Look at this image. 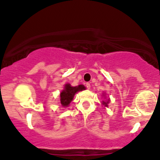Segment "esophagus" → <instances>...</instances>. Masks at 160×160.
<instances>
[{
  "mask_svg": "<svg viewBox=\"0 0 160 160\" xmlns=\"http://www.w3.org/2000/svg\"><path fill=\"white\" fill-rule=\"evenodd\" d=\"M86 87H87V89H90V83H88V82L86 83Z\"/></svg>",
  "mask_w": 160,
  "mask_h": 160,
  "instance_id": "obj_1",
  "label": "esophagus"
}]
</instances>
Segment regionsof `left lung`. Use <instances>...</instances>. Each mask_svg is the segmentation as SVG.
<instances>
[{"label":"left lung","mask_w":160,"mask_h":160,"mask_svg":"<svg viewBox=\"0 0 160 160\" xmlns=\"http://www.w3.org/2000/svg\"><path fill=\"white\" fill-rule=\"evenodd\" d=\"M109 102H110V98H108V99H107V101H102V105L103 106H105V107H108V105H107V104H108L109 103Z\"/></svg>","instance_id":"left-lung-1"}]
</instances>
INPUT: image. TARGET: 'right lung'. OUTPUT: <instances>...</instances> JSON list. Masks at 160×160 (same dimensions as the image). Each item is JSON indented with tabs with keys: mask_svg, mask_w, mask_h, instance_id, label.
<instances>
[{
	"mask_svg": "<svg viewBox=\"0 0 160 160\" xmlns=\"http://www.w3.org/2000/svg\"><path fill=\"white\" fill-rule=\"evenodd\" d=\"M86 90V87L83 85H78V87H72L70 84L65 85L64 90L60 94L61 104L63 107H66L70 105V103L73 100V96L78 91Z\"/></svg>",
	"mask_w": 160,
	"mask_h": 160,
	"instance_id": "1",
	"label": "right lung"
}]
</instances>
